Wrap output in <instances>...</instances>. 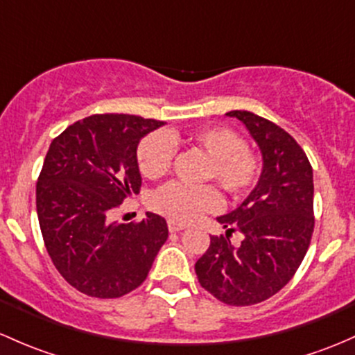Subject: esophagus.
<instances>
[{"mask_svg":"<svg viewBox=\"0 0 355 355\" xmlns=\"http://www.w3.org/2000/svg\"><path fill=\"white\" fill-rule=\"evenodd\" d=\"M168 230H170L171 233H177V231L185 230V225H182V223H175V221H168Z\"/></svg>","mask_w":355,"mask_h":355,"instance_id":"esophagus-1","label":"esophagus"}]
</instances>
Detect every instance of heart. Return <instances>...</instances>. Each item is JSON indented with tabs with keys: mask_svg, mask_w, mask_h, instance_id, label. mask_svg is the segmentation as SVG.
Returning a JSON list of instances; mask_svg holds the SVG:
<instances>
[{
	"mask_svg": "<svg viewBox=\"0 0 355 355\" xmlns=\"http://www.w3.org/2000/svg\"><path fill=\"white\" fill-rule=\"evenodd\" d=\"M200 149L209 156L206 180H212L230 197H241L252 190L260 175L259 156L234 130L227 128H202L187 137L177 132H155L137 148V166L149 180L168 173L175 156V144L182 143ZM219 197L212 187H187L168 184L151 196V209L170 221L189 223L202 212L212 211Z\"/></svg>",
	"mask_w": 355,
	"mask_h": 355,
	"instance_id": "heart-1",
	"label": "heart"
}]
</instances>
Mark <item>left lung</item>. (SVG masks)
<instances>
[{"label":"left lung","instance_id":"obj_1","mask_svg":"<svg viewBox=\"0 0 355 355\" xmlns=\"http://www.w3.org/2000/svg\"><path fill=\"white\" fill-rule=\"evenodd\" d=\"M262 153L255 189L234 211L218 218L226 236H211L197 260L200 286L230 306H250L274 296L296 274L311 241L313 168L291 134L246 110H231ZM240 230L234 247L229 234Z\"/></svg>","mask_w":355,"mask_h":355}]
</instances>
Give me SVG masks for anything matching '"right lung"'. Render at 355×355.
I'll return each instance as SVG.
<instances>
[{
    "mask_svg": "<svg viewBox=\"0 0 355 355\" xmlns=\"http://www.w3.org/2000/svg\"><path fill=\"white\" fill-rule=\"evenodd\" d=\"M165 122L128 114L89 115L51 143L37 180V216L59 274L100 300L139 287L168 238L166 221L109 216L141 187L137 144Z\"/></svg>",
    "mask_w": 355,
    "mask_h": 355,
    "instance_id": "1",
    "label": "right lung"
}]
</instances>
